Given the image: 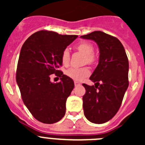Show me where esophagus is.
I'll return each mask as SVG.
<instances>
[{"instance_id":"34e87169","label":"esophagus","mask_w":145,"mask_h":145,"mask_svg":"<svg viewBox=\"0 0 145 145\" xmlns=\"http://www.w3.org/2000/svg\"><path fill=\"white\" fill-rule=\"evenodd\" d=\"M74 84H75V86H80L81 83L78 81H74Z\"/></svg>"}]
</instances>
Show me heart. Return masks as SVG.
I'll list each match as a JSON object with an SVG mask.
<instances>
[{"label": "heart", "instance_id": "b5f03b06", "mask_svg": "<svg viewBox=\"0 0 145 145\" xmlns=\"http://www.w3.org/2000/svg\"><path fill=\"white\" fill-rule=\"evenodd\" d=\"M76 50L81 52L85 55L84 62L88 64H93L95 60V57L93 54L94 47L93 44L89 42H81L78 45H76ZM62 63L64 66H67L70 61V54L68 50H64L61 55ZM66 75L69 78L75 80V81H81L83 78L90 75V71L87 67H81V68H70L66 71Z\"/></svg>", "mask_w": 145, "mask_h": 145}]
</instances>
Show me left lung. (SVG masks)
I'll use <instances>...</instances> for the list:
<instances>
[{
  "label": "left lung",
  "mask_w": 145,
  "mask_h": 145,
  "mask_svg": "<svg viewBox=\"0 0 145 145\" xmlns=\"http://www.w3.org/2000/svg\"><path fill=\"white\" fill-rule=\"evenodd\" d=\"M81 38L97 43L100 49L99 64L90 79L95 86L83 83L84 115L88 121L101 124L115 116L128 87V59L117 38L96 31Z\"/></svg>",
  "instance_id": "obj_1"
}]
</instances>
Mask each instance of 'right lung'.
<instances>
[{"mask_svg": "<svg viewBox=\"0 0 145 145\" xmlns=\"http://www.w3.org/2000/svg\"><path fill=\"white\" fill-rule=\"evenodd\" d=\"M77 37L42 30L29 36L22 47L16 81L24 105L43 123L58 122L65 115L66 101L74 83L58 69L62 65V52ZM51 74L60 77L61 81L52 83Z\"/></svg>", "mask_w": 145, "mask_h": 145, "instance_id": "1", "label": "right lung"}]
</instances>
